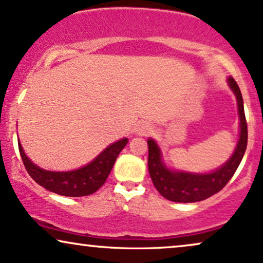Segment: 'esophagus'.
I'll use <instances>...</instances> for the list:
<instances>
[{
  "label": "esophagus",
  "instance_id": "obj_1",
  "mask_svg": "<svg viewBox=\"0 0 263 263\" xmlns=\"http://www.w3.org/2000/svg\"><path fill=\"white\" fill-rule=\"evenodd\" d=\"M153 132V126L148 122H139L136 127V134L138 136H148Z\"/></svg>",
  "mask_w": 263,
  "mask_h": 263
}]
</instances>
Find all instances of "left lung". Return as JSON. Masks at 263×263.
<instances>
[{
    "instance_id": "obj_1",
    "label": "left lung",
    "mask_w": 263,
    "mask_h": 263,
    "mask_svg": "<svg viewBox=\"0 0 263 263\" xmlns=\"http://www.w3.org/2000/svg\"><path fill=\"white\" fill-rule=\"evenodd\" d=\"M228 85L237 97L240 135L233 155L229 160L209 174H191L172 171L162 162L160 148L154 139H148V168L153 184L162 197L176 202H197L210 198L228 183L240 164L248 145V124L245 119L241 92L233 78L228 79Z\"/></svg>"
}]
</instances>
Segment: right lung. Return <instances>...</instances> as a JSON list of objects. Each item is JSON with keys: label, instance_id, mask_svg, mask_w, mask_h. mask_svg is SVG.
<instances>
[{"label": "right lung", "instance_id": "right-lung-1", "mask_svg": "<svg viewBox=\"0 0 263 263\" xmlns=\"http://www.w3.org/2000/svg\"><path fill=\"white\" fill-rule=\"evenodd\" d=\"M127 142V138H122L112 143L88 165L78 170L66 172H54L40 168L39 166L32 164L31 160H29L19 142L18 147L26 171L36 183L49 192L64 197H85L97 192L104 184L115 164L116 158Z\"/></svg>", "mask_w": 263, "mask_h": 263}]
</instances>
